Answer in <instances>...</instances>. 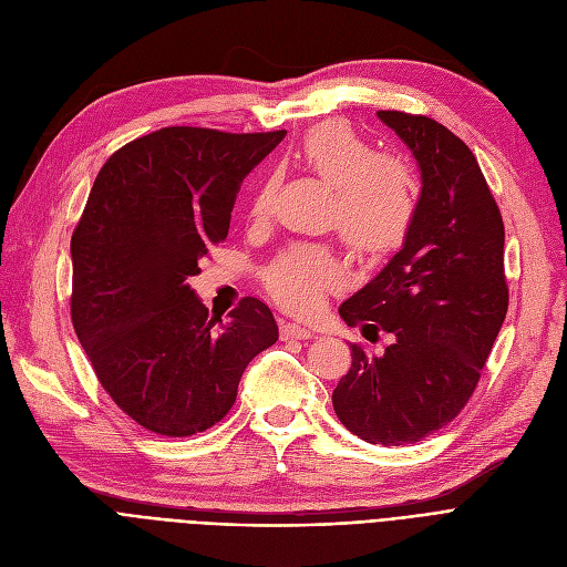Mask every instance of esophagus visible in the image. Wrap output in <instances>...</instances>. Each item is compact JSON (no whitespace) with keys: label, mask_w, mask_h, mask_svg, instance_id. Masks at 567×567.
<instances>
[{"label":"esophagus","mask_w":567,"mask_h":567,"mask_svg":"<svg viewBox=\"0 0 567 567\" xmlns=\"http://www.w3.org/2000/svg\"><path fill=\"white\" fill-rule=\"evenodd\" d=\"M280 338L282 340H310L312 331L306 326H299L293 321H280Z\"/></svg>","instance_id":"esophagus-1"}]
</instances>
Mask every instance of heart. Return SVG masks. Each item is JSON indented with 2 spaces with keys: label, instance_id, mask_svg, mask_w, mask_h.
<instances>
[{
  "label": "heart",
  "instance_id": "b5f03b06",
  "mask_svg": "<svg viewBox=\"0 0 567 567\" xmlns=\"http://www.w3.org/2000/svg\"><path fill=\"white\" fill-rule=\"evenodd\" d=\"M299 158L308 172L333 188L331 223L359 255L395 250L413 223L419 182L411 165L395 154H379L374 144L342 122L312 128ZM278 188V174H266L250 202V216L266 218ZM347 268L329 246H289L266 268L264 282L291 312H315L323 296L342 287Z\"/></svg>",
  "mask_w": 567,
  "mask_h": 567
}]
</instances>
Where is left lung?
<instances>
[{
	"mask_svg": "<svg viewBox=\"0 0 567 567\" xmlns=\"http://www.w3.org/2000/svg\"><path fill=\"white\" fill-rule=\"evenodd\" d=\"M377 116L411 148L423 188L402 250L340 306L349 326H374L395 342L383 355L351 344L333 409L363 441L404 445L449 425L478 385L508 312L505 231L478 161L455 133L423 114Z\"/></svg>",
	"mask_w": 567,
	"mask_h": 567,
	"instance_id": "left-lung-1",
	"label": "left lung"
}]
</instances>
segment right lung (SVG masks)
Masks as SVG:
<instances>
[{
    "mask_svg": "<svg viewBox=\"0 0 567 567\" xmlns=\"http://www.w3.org/2000/svg\"><path fill=\"white\" fill-rule=\"evenodd\" d=\"M285 135L161 128L114 152L89 193L71 238L73 329L107 395L148 432L214 427L248 363L278 340L255 296L223 321L188 278L225 241L244 178Z\"/></svg>",
    "mask_w": 567,
    "mask_h": 567,
    "instance_id": "obj_1",
    "label": "right lung"
}]
</instances>
